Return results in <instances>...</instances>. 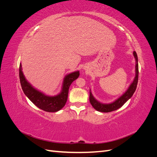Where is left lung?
Segmentation results:
<instances>
[{
	"label": "left lung",
	"instance_id": "obj_1",
	"mask_svg": "<svg viewBox=\"0 0 157 157\" xmlns=\"http://www.w3.org/2000/svg\"><path fill=\"white\" fill-rule=\"evenodd\" d=\"M133 55H134L135 59H136V75L134 80L131 83V84L128 87L126 91L123 94L121 97L118 98L115 101H113L110 103H103L98 101L97 99L95 98L92 94L91 90H90V102L91 103L92 107L96 109V111L102 112V113H109L113 111L117 110L118 109L121 108L124 104L130 99L131 97L133 96V94L135 92L137 82H138V59H137V56L136 52L135 51L133 52Z\"/></svg>",
	"mask_w": 157,
	"mask_h": 157
}]
</instances>
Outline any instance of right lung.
<instances>
[{"instance_id":"add662e5","label":"right lung","mask_w":157,"mask_h":157,"mask_svg":"<svg viewBox=\"0 0 157 157\" xmlns=\"http://www.w3.org/2000/svg\"><path fill=\"white\" fill-rule=\"evenodd\" d=\"M20 79L23 92L35 105L46 112H57L62 109L67 100L69 89L74 80L80 75L79 71H75L67 75L64 77L62 88L59 94L56 96H47L39 90H36L27 81L23 73L21 63L20 65Z\"/></svg>"}]
</instances>
